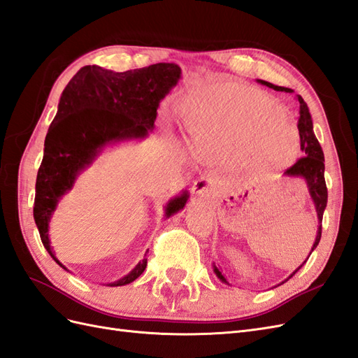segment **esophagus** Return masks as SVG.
<instances>
[{
    "instance_id": "esophagus-1",
    "label": "esophagus",
    "mask_w": 358,
    "mask_h": 358,
    "mask_svg": "<svg viewBox=\"0 0 358 358\" xmlns=\"http://www.w3.org/2000/svg\"><path fill=\"white\" fill-rule=\"evenodd\" d=\"M212 190H213V185L210 182V180H198L195 181L194 187H192V192L196 196H210L212 195Z\"/></svg>"
}]
</instances>
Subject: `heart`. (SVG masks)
Masks as SVG:
<instances>
[{
	"mask_svg": "<svg viewBox=\"0 0 358 358\" xmlns=\"http://www.w3.org/2000/svg\"><path fill=\"white\" fill-rule=\"evenodd\" d=\"M192 136L201 157L241 160L255 173L296 162L301 139L286 110L263 92L239 83L208 87L195 108Z\"/></svg>",
	"mask_w": 358,
	"mask_h": 358,
	"instance_id": "obj_1",
	"label": "heart"
}]
</instances>
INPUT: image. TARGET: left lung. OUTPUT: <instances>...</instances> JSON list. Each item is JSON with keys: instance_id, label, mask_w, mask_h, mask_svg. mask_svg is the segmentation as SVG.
Segmentation results:
<instances>
[{"instance_id": "8db88e82", "label": "left lung", "mask_w": 358, "mask_h": 358, "mask_svg": "<svg viewBox=\"0 0 358 358\" xmlns=\"http://www.w3.org/2000/svg\"><path fill=\"white\" fill-rule=\"evenodd\" d=\"M259 83L268 86L273 90H278V92H289V94H292V92H293L289 87L275 86V85L269 83V81H264V80H259ZM296 98L299 101L298 130H299V139H301V150L306 155H304V157H301L295 164H293V166H290L286 172H284V176L304 178L306 182H307L310 196L315 203L317 219H319V228H317V234H316V239H315V243H313V248H311V251H310V254H311L316 246L319 245L320 236H322V225H320V222H322L324 210L327 207V199H328V192H327L325 177H324V173H325L324 162L325 160H324V151H322V148H320V145H319L316 136H315V131H313V121H311V115H310V110L307 107V103L304 99H302L301 95H296ZM308 257H310V255H308ZM304 263H302V264H304ZM302 264H301V266H302ZM301 266L295 272H293L290 277H293V275H295L301 269ZM213 271H215L216 277L219 280L228 284V281L225 280V277H224L221 271H219L216 266H213Z\"/></svg>"}]
</instances>
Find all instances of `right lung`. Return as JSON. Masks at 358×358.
Listing matches in <instances>:
<instances>
[{
	"label": "right lung",
	"mask_w": 358,
	"mask_h": 358,
	"mask_svg": "<svg viewBox=\"0 0 358 358\" xmlns=\"http://www.w3.org/2000/svg\"><path fill=\"white\" fill-rule=\"evenodd\" d=\"M180 76L181 69L176 63H155L125 72L92 65L81 68L63 90L57 115L45 137L33 207L45 250L63 269L66 268L54 255L48 237L50 219L60 198L106 145L143 139L152 131L160 101L178 83ZM187 198V190H182L168 201L164 216L177 213L186 206ZM145 268L146 259L108 286L130 284Z\"/></svg>",
	"instance_id": "obj_1"
}]
</instances>
